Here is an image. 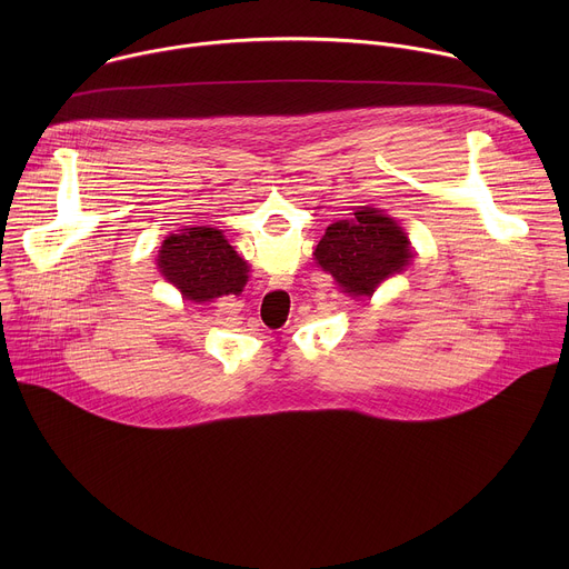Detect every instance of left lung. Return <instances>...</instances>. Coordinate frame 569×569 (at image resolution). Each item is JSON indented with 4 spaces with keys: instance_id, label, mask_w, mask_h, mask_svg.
Returning a JSON list of instances; mask_svg holds the SVG:
<instances>
[{
    "instance_id": "1",
    "label": "left lung",
    "mask_w": 569,
    "mask_h": 569,
    "mask_svg": "<svg viewBox=\"0 0 569 569\" xmlns=\"http://www.w3.org/2000/svg\"><path fill=\"white\" fill-rule=\"evenodd\" d=\"M410 257V240L402 227L369 207H360L349 220L333 222L315 250L317 263L356 297H371L378 283L402 272Z\"/></svg>"
}]
</instances>
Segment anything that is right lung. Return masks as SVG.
I'll list each match as a JSON object with an SVG mask.
<instances>
[{
    "mask_svg": "<svg viewBox=\"0 0 569 569\" xmlns=\"http://www.w3.org/2000/svg\"><path fill=\"white\" fill-rule=\"evenodd\" d=\"M159 268L182 297L209 301L222 295H238L248 283V266L224 236L211 227H189L171 233L159 250Z\"/></svg>",
    "mask_w": 569,
    "mask_h": 569,
    "instance_id": "1",
    "label": "right lung"
}]
</instances>
